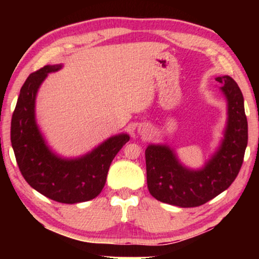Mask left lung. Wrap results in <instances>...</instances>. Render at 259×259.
I'll list each match as a JSON object with an SVG mask.
<instances>
[{
    "label": "left lung",
    "mask_w": 259,
    "mask_h": 259,
    "mask_svg": "<svg viewBox=\"0 0 259 259\" xmlns=\"http://www.w3.org/2000/svg\"><path fill=\"white\" fill-rule=\"evenodd\" d=\"M228 101V122L221 146L199 169L184 166L167 145H148L147 187L157 200L179 207L200 206L233 183L242 167L247 145V120L244 98L229 75L215 77Z\"/></svg>",
    "instance_id": "8db88e82"
}]
</instances>
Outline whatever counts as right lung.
Listing matches in <instances>:
<instances>
[{"label":"right lung","instance_id":"1","mask_svg":"<svg viewBox=\"0 0 259 259\" xmlns=\"http://www.w3.org/2000/svg\"><path fill=\"white\" fill-rule=\"evenodd\" d=\"M61 68L62 65H48L28 76L13 113L10 140L20 171L34 190L59 203L76 204L101 192L111 162L130 136L108 138L79 158L66 159L52 152L35 120V99L48 74Z\"/></svg>","mask_w":259,"mask_h":259}]
</instances>
